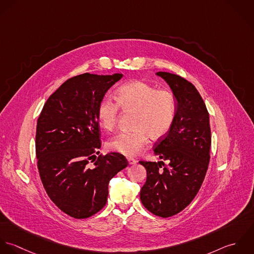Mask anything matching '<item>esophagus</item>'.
Returning a JSON list of instances; mask_svg holds the SVG:
<instances>
[{
    "mask_svg": "<svg viewBox=\"0 0 254 254\" xmlns=\"http://www.w3.org/2000/svg\"><path fill=\"white\" fill-rule=\"evenodd\" d=\"M127 162H128V164L129 165H134V164H136V160L135 159H133V158H131V157H128L127 158Z\"/></svg>",
    "mask_w": 254,
    "mask_h": 254,
    "instance_id": "obj_1",
    "label": "esophagus"
}]
</instances>
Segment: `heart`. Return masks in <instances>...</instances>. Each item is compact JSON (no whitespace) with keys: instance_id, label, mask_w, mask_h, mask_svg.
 <instances>
[{"instance_id":"heart-1","label":"heart","mask_w":254,"mask_h":254,"mask_svg":"<svg viewBox=\"0 0 254 254\" xmlns=\"http://www.w3.org/2000/svg\"><path fill=\"white\" fill-rule=\"evenodd\" d=\"M120 108L124 112H134L131 131L112 137L108 148L126 156H136L149 141L165 136L173 126L177 103L174 93L159 89L151 84L132 80L119 87L116 102L104 98L97 109V118L105 129H113L118 122Z\"/></svg>"}]
</instances>
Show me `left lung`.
Masks as SVG:
<instances>
[{
	"mask_svg": "<svg viewBox=\"0 0 254 254\" xmlns=\"http://www.w3.org/2000/svg\"><path fill=\"white\" fill-rule=\"evenodd\" d=\"M156 74L171 87L177 110L172 127L154 147L162 161L139 162L147 172L140 200L154 215L167 218L183 211L200 190L210 161L211 129L207 108L195 86L174 73Z\"/></svg>",
	"mask_w": 254,
	"mask_h": 254,
	"instance_id": "8db88e82",
	"label": "left lung"
}]
</instances>
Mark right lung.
I'll use <instances>...</instances> for the list:
<instances>
[{
  "mask_svg": "<svg viewBox=\"0 0 254 254\" xmlns=\"http://www.w3.org/2000/svg\"><path fill=\"white\" fill-rule=\"evenodd\" d=\"M122 77L88 72L73 76L48 98L37 120L35 149L42 184L52 201L72 218L99 212L107 202L110 180L128 165L120 153L98 151L97 109Z\"/></svg>",
  "mask_w": 254,
  "mask_h": 254,
  "instance_id": "add662e5",
  "label": "right lung"
}]
</instances>
